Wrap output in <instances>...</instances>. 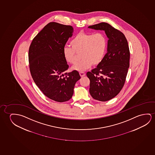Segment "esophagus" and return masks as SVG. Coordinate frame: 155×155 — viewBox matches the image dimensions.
Returning a JSON list of instances; mask_svg holds the SVG:
<instances>
[{"mask_svg": "<svg viewBox=\"0 0 155 155\" xmlns=\"http://www.w3.org/2000/svg\"><path fill=\"white\" fill-rule=\"evenodd\" d=\"M79 74H80L81 77H83L85 76V73L84 72H79Z\"/></svg>", "mask_w": 155, "mask_h": 155, "instance_id": "esophagus-1", "label": "esophagus"}]
</instances>
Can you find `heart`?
I'll return each instance as SVG.
<instances>
[{
	"mask_svg": "<svg viewBox=\"0 0 155 155\" xmlns=\"http://www.w3.org/2000/svg\"><path fill=\"white\" fill-rule=\"evenodd\" d=\"M71 47L63 48V56L70 64H75L81 54L82 60L72 69L83 72L92 65L97 66L103 61L106 55L108 41L104 34L101 32L89 34L81 31L77 34L70 42Z\"/></svg>",
	"mask_w": 155,
	"mask_h": 155,
	"instance_id": "1",
	"label": "heart"
}]
</instances>
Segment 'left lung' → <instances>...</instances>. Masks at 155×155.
Masks as SVG:
<instances>
[{"label":"left lung","mask_w":155,"mask_h":155,"mask_svg":"<svg viewBox=\"0 0 155 155\" xmlns=\"http://www.w3.org/2000/svg\"><path fill=\"white\" fill-rule=\"evenodd\" d=\"M88 28L104 30L109 38L107 53L103 61L86 74L90 80L92 97L98 101H109L120 92L125 82L130 58L128 42L123 32L107 23Z\"/></svg>","instance_id":"left-lung-1"}]
</instances>
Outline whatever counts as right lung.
<instances>
[{
  "label": "right lung",
  "instance_id": "1",
  "mask_svg": "<svg viewBox=\"0 0 155 155\" xmlns=\"http://www.w3.org/2000/svg\"><path fill=\"white\" fill-rule=\"evenodd\" d=\"M73 30L71 25L49 23L33 39L29 49L30 71L36 85L46 97L58 102L71 98L81 79L76 70L65 72L69 65L63 49Z\"/></svg>",
  "mask_w": 155,
  "mask_h": 155
}]
</instances>
